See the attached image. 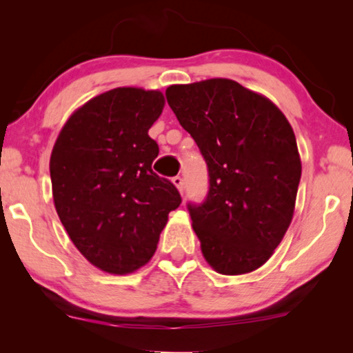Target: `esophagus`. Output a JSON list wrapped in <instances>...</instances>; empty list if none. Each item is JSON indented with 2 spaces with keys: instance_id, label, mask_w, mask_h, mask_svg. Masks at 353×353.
I'll return each instance as SVG.
<instances>
[{
  "instance_id": "34e87169",
  "label": "esophagus",
  "mask_w": 353,
  "mask_h": 353,
  "mask_svg": "<svg viewBox=\"0 0 353 353\" xmlns=\"http://www.w3.org/2000/svg\"><path fill=\"white\" fill-rule=\"evenodd\" d=\"M172 181H173V185L178 188V191L183 192V190H185V180H183V176H180V175L173 176Z\"/></svg>"
}]
</instances>
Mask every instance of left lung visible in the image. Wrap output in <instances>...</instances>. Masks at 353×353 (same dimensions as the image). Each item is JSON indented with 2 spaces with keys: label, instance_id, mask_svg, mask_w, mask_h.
I'll return each mask as SVG.
<instances>
[{
  "label": "left lung",
  "instance_id": "1",
  "mask_svg": "<svg viewBox=\"0 0 353 353\" xmlns=\"http://www.w3.org/2000/svg\"><path fill=\"white\" fill-rule=\"evenodd\" d=\"M167 103L209 170L202 204H188L202 254L221 274L267 262L291 225L302 163L296 134L265 96L238 81L172 85Z\"/></svg>",
  "mask_w": 353,
  "mask_h": 353
}]
</instances>
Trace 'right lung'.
<instances>
[{"mask_svg": "<svg viewBox=\"0 0 353 353\" xmlns=\"http://www.w3.org/2000/svg\"><path fill=\"white\" fill-rule=\"evenodd\" d=\"M161 91L114 88L77 109L51 152L57 215L94 267L127 274L156 252L168 214L181 204L152 172L159 146L148 132L162 114Z\"/></svg>", "mask_w": 353, "mask_h": 353, "instance_id": "right-lung-1", "label": "right lung"}]
</instances>
